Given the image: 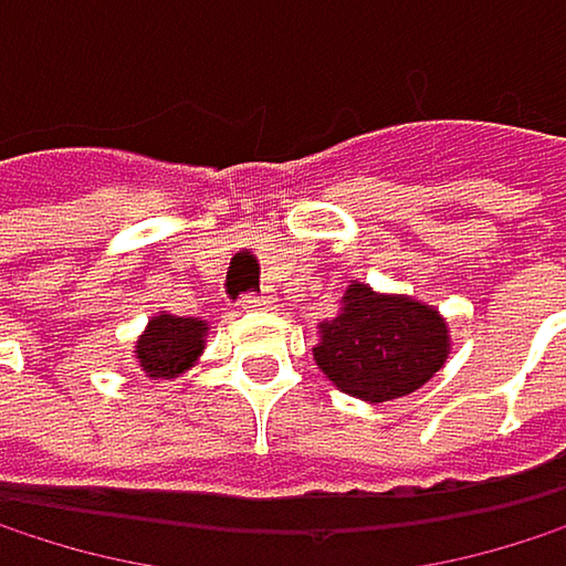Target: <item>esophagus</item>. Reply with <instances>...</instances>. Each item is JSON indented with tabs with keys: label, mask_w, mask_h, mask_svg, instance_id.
Wrapping results in <instances>:
<instances>
[{
	"label": "esophagus",
	"mask_w": 566,
	"mask_h": 566,
	"mask_svg": "<svg viewBox=\"0 0 566 566\" xmlns=\"http://www.w3.org/2000/svg\"><path fill=\"white\" fill-rule=\"evenodd\" d=\"M271 305H274V295H268V292H251V295L241 298L244 312H261V308H271Z\"/></svg>",
	"instance_id": "esophagus-1"
}]
</instances>
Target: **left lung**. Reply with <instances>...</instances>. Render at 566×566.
<instances>
[{
  "label": "left lung",
  "instance_id": "1",
  "mask_svg": "<svg viewBox=\"0 0 566 566\" xmlns=\"http://www.w3.org/2000/svg\"><path fill=\"white\" fill-rule=\"evenodd\" d=\"M332 386L361 399L389 402L422 389L450 358V328L432 305L409 295H379L348 285L335 318L318 325L312 348Z\"/></svg>",
  "mask_w": 566,
  "mask_h": 566
}]
</instances>
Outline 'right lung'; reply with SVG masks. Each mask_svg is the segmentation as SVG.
<instances>
[{
  "label": "right lung",
  "mask_w": 566,
  "mask_h": 566,
  "mask_svg": "<svg viewBox=\"0 0 566 566\" xmlns=\"http://www.w3.org/2000/svg\"><path fill=\"white\" fill-rule=\"evenodd\" d=\"M208 325L197 318H177V315H154L137 338V366L150 379H177L187 373L205 352Z\"/></svg>",
  "instance_id": "right-lung-1"
}]
</instances>
